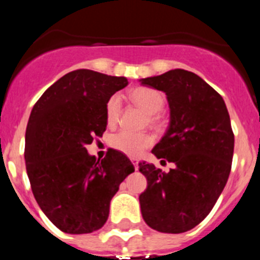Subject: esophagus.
I'll list each match as a JSON object with an SVG mask.
<instances>
[{"label": "esophagus", "instance_id": "34e87169", "mask_svg": "<svg viewBox=\"0 0 260 260\" xmlns=\"http://www.w3.org/2000/svg\"><path fill=\"white\" fill-rule=\"evenodd\" d=\"M132 162H133V165H134L135 169H138V160H137V158H132Z\"/></svg>", "mask_w": 260, "mask_h": 260}]
</instances>
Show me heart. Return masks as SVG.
<instances>
[{
  "label": "heart",
  "instance_id": "1",
  "mask_svg": "<svg viewBox=\"0 0 260 260\" xmlns=\"http://www.w3.org/2000/svg\"><path fill=\"white\" fill-rule=\"evenodd\" d=\"M130 99L137 105L151 114L150 119L152 122L156 121V116L164 108V96L157 89L148 88V87H139L130 92ZM122 110V100L119 95H113L108 100L105 108V116L109 126H114L118 122ZM153 139L147 133H134L130 130H121L110 138V144L114 150L125 153L132 157L142 155L144 150L152 146Z\"/></svg>",
  "mask_w": 260,
  "mask_h": 260
}]
</instances>
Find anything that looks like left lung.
<instances>
[{
    "label": "left lung",
    "instance_id": "8db88e82",
    "mask_svg": "<svg viewBox=\"0 0 260 260\" xmlns=\"http://www.w3.org/2000/svg\"><path fill=\"white\" fill-rule=\"evenodd\" d=\"M141 83L167 95L171 122L152 153L174 164L165 173L139 162L147 178V189L139 195L142 216L155 231L183 233L206 219L228 181L234 150L228 109L221 96L191 71L174 69Z\"/></svg>",
    "mask_w": 260,
    "mask_h": 260
}]
</instances>
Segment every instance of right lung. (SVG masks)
Listing matches in <instances>:
<instances>
[{
	"mask_svg": "<svg viewBox=\"0 0 260 260\" xmlns=\"http://www.w3.org/2000/svg\"><path fill=\"white\" fill-rule=\"evenodd\" d=\"M127 83L125 77L79 69L59 78L32 108L24 147L27 174L41 211L65 233L102 228L119 183L134 172L119 151L110 148L96 160L86 148L107 128L108 100Z\"/></svg>",
	"mask_w": 260,
	"mask_h": 260,
	"instance_id": "right-lung-1",
	"label": "right lung"
}]
</instances>
